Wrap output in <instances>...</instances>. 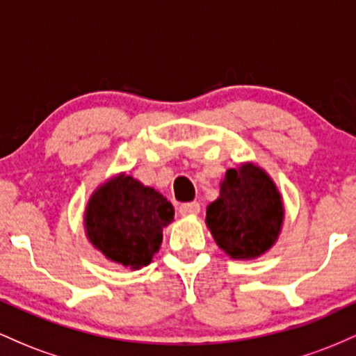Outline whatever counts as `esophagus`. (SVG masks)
<instances>
[{
  "instance_id": "esophagus-1",
  "label": "esophagus",
  "mask_w": 356,
  "mask_h": 356,
  "mask_svg": "<svg viewBox=\"0 0 356 356\" xmlns=\"http://www.w3.org/2000/svg\"><path fill=\"white\" fill-rule=\"evenodd\" d=\"M179 211H181L182 216H194V214H199V212H201V204H199V202H186V204H181V207H179Z\"/></svg>"
}]
</instances>
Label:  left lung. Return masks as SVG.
I'll list each match as a JSON object with an SVG mask.
<instances>
[{"mask_svg":"<svg viewBox=\"0 0 356 356\" xmlns=\"http://www.w3.org/2000/svg\"><path fill=\"white\" fill-rule=\"evenodd\" d=\"M283 197L259 165L244 162L227 169L219 197L207 206L206 226L216 244L232 259H256L280 238Z\"/></svg>","mask_w":356,"mask_h":356,"instance_id":"obj_1","label":"left lung"}]
</instances>
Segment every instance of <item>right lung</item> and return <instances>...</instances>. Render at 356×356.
Here are the masks:
<instances>
[{"mask_svg": "<svg viewBox=\"0 0 356 356\" xmlns=\"http://www.w3.org/2000/svg\"><path fill=\"white\" fill-rule=\"evenodd\" d=\"M174 220V207L161 192L129 174H117L90 195L85 234L112 263L140 269L162 244V229Z\"/></svg>", "mask_w": 356, "mask_h": 356, "instance_id": "obj_1", "label": "right lung"}]
</instances>
